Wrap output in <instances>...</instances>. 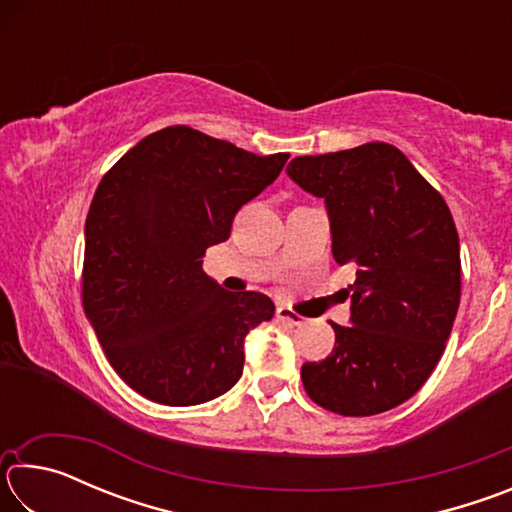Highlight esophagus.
Masks as SVG:
<instances>
[{"mask_svg":"<svg viewBox=\"0 0 512 512\" xmlns=\"http://www.w3.org/2000/svg\"><path fill=\"white\" fill-rule=\"evenodd\" d=\"M275 316L280 318L282 323H287V325H291V327H300V325H305V318H302L300 314H296V311L289 309V307H277Z\"/></svg>","mask_w":512,"mask_h":512,"instance_id":"esophagus-1","label":"esophagus"}]
</instances>
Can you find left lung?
Here are the masks:
<instances>
[{
    "instance_id": "left-lung-1",
    "label": "left lung",
    "mask_w": 512,
    "mask_h": 512,
    "mask_svg": "<svg viewBox=\"0 0 512 512\" xmlns=\"http://www.w3.org/2000/svg\"><path fill=\"white\" fill-rule=\"evenodd\" d=\"M305 192L325 198L332 255L357 266L350 323L334 350L302 366L307 395L323 409L363 418L420 391L445 352L461 302V246L445 198L386 142L287 167Z\"/></svg>"
}]
</instances>
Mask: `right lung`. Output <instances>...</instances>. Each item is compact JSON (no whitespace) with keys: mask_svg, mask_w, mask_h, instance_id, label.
<instances>
[{"mask_svg":"<svg viewBox=\"0 0 512 512\" xmlns=\"http://www.w3.org/2000/svg\"><path fill=\"white\" fill-rule=\"evenodd\" d=\"M287 160L169 126L101 178L85 219L83 309L110 366L146 400L194 406L239 381L246 334L275 305L219 287L203 255Z\"/></svg>","mask_w":512,"mask_h":512,"instance_id":"add662e5","label":"right lung"}]
</instances>
